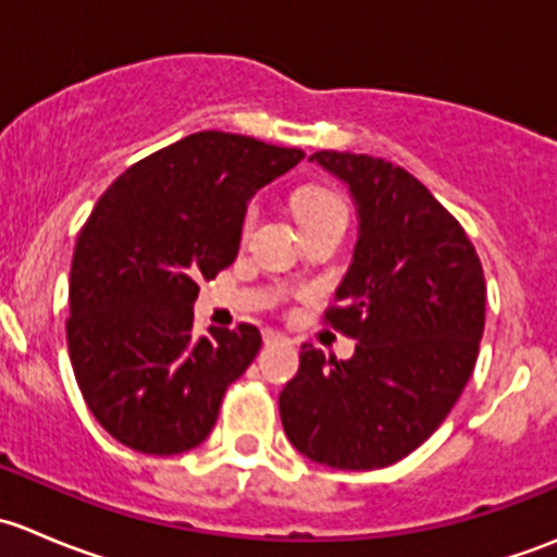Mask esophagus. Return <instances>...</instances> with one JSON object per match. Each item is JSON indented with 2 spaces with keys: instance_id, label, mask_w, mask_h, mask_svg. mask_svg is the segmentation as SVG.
<instances>
[{
  "instance_id": "obj_1",
  "label": "esophagus",
  "mask_w": 557,
  "mask_h": 557,
  "mask_svg": "<svg viewBox=\"0 0 557 557\" xmlns=\"http://www.w3.org/2000/svg\"><path fill=\"white\" fill-rule=\"evenodd\" d=\"M263 342H267V345H274V342H288V336L280 334V331L267 329V331H263Z\"/></svg>"
}]
</instances>
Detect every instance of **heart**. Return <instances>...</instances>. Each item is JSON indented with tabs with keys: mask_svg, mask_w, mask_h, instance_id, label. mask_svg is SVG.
Wrapping results in <instances>:
<instances>
[{
	"mask_svg": "<svg viewBox=\"0 0 557 557\" xmlns=\"http://www.w3.org/2000/svg\"><path fill=\"white\" fill-rule=\"evenodd\" d=\"M294 210L299 223L312 221V218L329 215V212H345V205H342L339 196L329 188H320V185H305V188L296 190L294 196ZM252 221H256V207L245 212L243 226L250 228Z\"/></svg>",
	"mask_w": 557,
	"mask_h": 557,
	"instance_id": "obj_1",
	"label": "heart"
}]
</instances>
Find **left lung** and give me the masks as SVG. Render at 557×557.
Wrapping results in <instances>:
<instances>
[{"instance_id":"8db88e82","label":"left lung","mask_w":557,"mask_h":557,"mask_svg":"<svg viewBox=\"0 0 557 557\" xmlns=\"http://www.w3.org/2000/svg\"><path fill=\"white\" fill-rule=\"evenodd\" d=\"M350 185L358 243L323 314L356 339L350 361L301 347L280 393L290 445L331 469H383L418 450L474 372L485 329V274L463 226L401 166L318 150Z\"/></svg>"}]
</instances>
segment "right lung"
<instances>
[{"label":"right lung","mask_w":557,"mask_h":557,"mask_svg":"<svg viewBox=\"0 0 557 557\" xmlns=\"http://www.w3.org/2000/svg\"><path fill=\"white\" fill-rule=\"evenodd\" d=\"M305 159L196 132L128 166L77 234L66 345L99 425L145 455L207 440L223 393L261 350L256 325L194 336L199 280L232 267L250 196Z\"/></svg>","instance_id":"right-lung-1"}]
</instances>
